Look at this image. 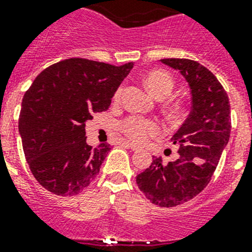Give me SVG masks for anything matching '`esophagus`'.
<instances>
[{"label":"esophagus","instance_id":"obj_1","mask_svg":"<svg viewBox=\"0 0 252 252\" xmlns=\"http://www.w3.org/2000/svg\"><path fill=\"white\" fill-rule=\"evenodd\" d=\"M123 145L128 146V147H129V149L132 150V151H138V150H139L138 146L134 145V143H132V142H128V141H124V142H123Z\"/></svg>","mask_w":252,"mask_h":252}]
</instances>
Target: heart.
<instances>
[{
    "mask_svg": "<svg viewBox=\"0 0 252 252\" xmlns=\"http://www.w3.org/2000/svg\"><path fill=\"white\" fill-rule=\"evenodd\" d=\"M145 84L156 98H164L173 90L174 82L166 71L152 70L145 77ZM122 96V90H118L115 94V101ZM122 130L128 138L137 143L146 142L150 137H154L160 133V126L152 120L143 119L139 116H132L124 120L122 124Z\"/></svg>",
    "mask_w": 252,
    "mask_h": 252,
    "instance_id": "b5f03b06",
    "label": "heart"
}]
</instances>
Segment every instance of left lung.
Here are the masks:
<instances>
[{"mask_svg": "<svg viewBox=\"0 0 252 252\" xmlns=\"http://www.w3.org/2000/svg\"><path fill=\"white\" fill-rule=\"evenodd\" d=\"M187 80L192 96L191 113L174 136L179 158L162 165L161 158L137 175L147 200L160 208H173L197 196L210 182L230 134L227 92L214 74L188 59H162Z\"/></svg>", "mask_w": 252, "mask_h": 252, "instance_id": "left-lung-1", "label": "left lung"}]
</instances>
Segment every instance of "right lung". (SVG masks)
Returning a JSON list of instances; mask_svg holds the SVG:
<instances>
[{
	"instance_id": "1",
	"label": "right lung",
	"mask_w": 252,
	"mask_h": 252,
	"mask_svg": "<svg viewBox=\"0 0 252 252\" xmlns=\"http://www.w3.org/2000/svg\"><path fill=\"white\" fill-rule=\"evenodd\" d=\"M132 67L67 59L44 69L25 92L19 133L31 172L47 191L73 196L96 178L111 146L92 149L86 122L107 110Z\"/></svg>"
}]
</instances>
